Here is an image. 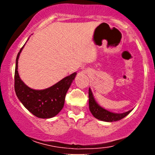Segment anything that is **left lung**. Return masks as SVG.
<instances>
[{
    "label": "left lung",
    "mask_w": 155,
    "mask_h": 155,
    "mask_svg": "<svg viewBox=\"0 0 155 155\" xmlns=\"http://www.w3.org/2000/svg\"><path fill=\"white\" fill-rule=\"evenodd\" d=\"M89 108L95 118L108 122H116V121L122 120L130 113L133 110H130L124 113H114V112L108 111L97 104L90 88H89Z\"/></svg>",
    "instance_id": "left-lung-1"
}]
</instances>
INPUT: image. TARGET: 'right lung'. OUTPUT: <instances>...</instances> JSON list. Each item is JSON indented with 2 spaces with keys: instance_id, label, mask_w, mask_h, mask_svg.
<instances>
[{
  "instance_id": "right-lung-1",
  "label": "right lung",
  "mask_w": 155,
  "mask_h": 155,
  "mask_svg": "<svg viewBox=\"0 0 155 155\" xmlns=\"http://www.w3.org/2000/svg\"><path fill=\"white\" fill-rule=\"evenodd\" d=\"M25 44L21 48L16 59L15 73L16 95L23 106L34 116L41 119L51 118L56 116L63 109L65 95L77 73L74 72L71 75L65 76L47 89L35 90L29 87L20 79L17 71L19 55Z\"/></svg>"
}]
</instances>
